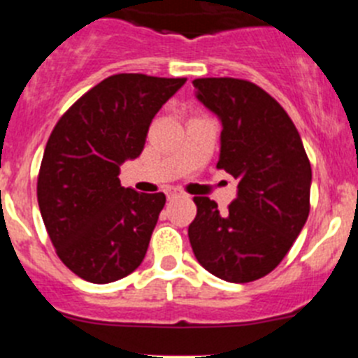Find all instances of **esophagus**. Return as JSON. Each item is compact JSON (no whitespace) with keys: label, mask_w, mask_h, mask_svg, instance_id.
Segmentation results:
<instances>
[{"label":"esophagus","mask_w":358,"mask_h":358,"mask_svg":"<svg viewBox=\"0 0 358 358\" xmlns=\"http://www.w3.org/2000/svg\"><path fill=\"white\" fill-rule=\"evenodd\" d=\"M176 195H179V189H177V188H170V189H166V197H169V199L176 197Z\"/></svg>","instance_id":"1"}]
</instances>
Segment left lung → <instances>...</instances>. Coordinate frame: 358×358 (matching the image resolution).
Listing matches in <instances>:
<instances>
[{"instance_id": "obj_1", "label": "left lung", "mask_w": 358, "mask_h": 358, "mask_svg": "<svg viewBox=\"0 0 358 358\" xmlns=\"http://www.w3.org/2000/svg\"><path fill=\"white\" fill-rule=\"evenodd\" d=\"M195 93L222 123L217 169L238 181L220 213L210 197H194L188 236L199 264L229 283H249L280 265L310 211L312 169L285 109L240 78H195Z\"/></svg>"}]
</instances>
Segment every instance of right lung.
Listing matches in <instances>:
<instances>
[{
  "mask_svg": "<svg viewBox=\"0 0 358 358\" xmlns=\"http://www.w3.org/2000/svg\"><path fill=\"white\" fill-rule=\"evenodd\" d=\"M186 78L120 73L66 110L44 148L37 202L62 264L91 283L140 267L164 194L120 185V164L140 156L152 118Z\"/></svg>",
  "mask_w": 358,
  "mask_h": 358,
  "instance_id": "right-lung-1",
  "label": "right lung"
}]
</instances>
